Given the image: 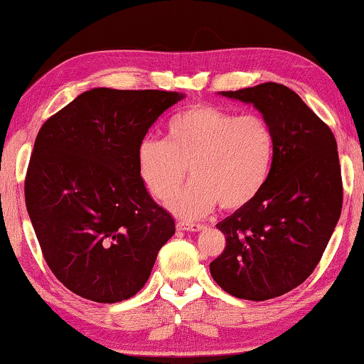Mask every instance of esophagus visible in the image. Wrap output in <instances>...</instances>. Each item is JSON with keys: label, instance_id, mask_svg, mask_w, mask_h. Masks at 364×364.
Segmentation results:
<instances>
[{"label": "esophagus", "instance_id": "34e87169", "mask_svg": "<svg viewBox=\"0 0 364 364\" xmlns=\"http://www.w3.org/2000/svg\"><path fill=\"white\" fill-rule=\"evenodd\" d=\"M176 228L180 231H193V232H197V231H202L204 230V225H197V223H188V221H178L176 223Z\"/></svg>", "mask_w": 364, "mask_h": 364}]
</instances>
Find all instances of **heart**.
<instances>
[{"instance_id": "obj_1", "label": "heart", "mask_w": 364, "mask_h": 364, "mask_svg": "<svg viewBox=\"0 0 364 364\" xmlns=\"http://www.w3.org/2000/svg\"><path fill=\"white\" fill-rule=\"evenodd\" d=\"M274 134L260 115L196 104L175 114L165 127V143L144 139L138 171L147 191L168 200L186 178V189L168 207L184 218H200L220 204L239 210L254 202L268 181Z\"/></svg>"}]
</instances>
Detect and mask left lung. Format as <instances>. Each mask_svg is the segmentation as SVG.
I'll return each mask as SVG.
<instances>
[{"instance_id":"8db88e82","label":"left lung","mask_w":364,"mask_h":364,"mask_svg":"<svg viewBox=\"0 0 364 364\" xmlns=\"http://www.w3.org/2000/svg\"><path fill=\"white\" fill-rule=\"evenodd\" d=\"M252 104L274 134L268 181L257 199L217 225L226 247L215 282L262 301L300 286L316 268L342 210V176L331 128L291 88L262 83L218 93Z\"/></svg>"}]
</instances>
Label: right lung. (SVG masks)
<instances>
[{
  "instance_id": "obj_1",
  "label": "right lung",
  "mask_w": 364,
  "mask_h": 364,
  "mask_svg": "<svg viewBox=\"0 0 364 364\" xmlns=\"http://www.w3.org/2000/svg\"><path fill=\"white\" fill-rule=\"evenodd\" d=\"M176 91L93 88L45 122L26 204L48 267L80 297L115 304L149 279L175 220L147 193L138 147Z\"/></svg>"
}]
</instances>
